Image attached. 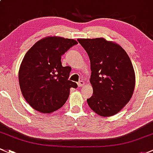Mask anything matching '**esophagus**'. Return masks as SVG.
Instances as JSON below:
<instances>
[{"label": "esophagus", "mask_w": 153, "mask_h": 153, "mask_svg": "<svg viewBox=\"0 0 153 153\" xmlns=\"http://www.w3.org/2000/svg\"><path fill=\"white\" fill-rule=\"evenodd\" d=\"M77 85H78L79 87H82V86L85 85V82H84V81H82V80H81V81L78 82V83H77Z\"/></svg>", "instance_id": "1"}]
</instances>
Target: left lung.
Instances as JSON below:
<instances>
[{
    "mask_svg": "<svg viewBox=\"0 0 153 153\" xmlns=\"http://www.w3.org/2000/svg\"><path fill=\"white\" fill-rule=\"evenodd\" d=\"M91 62L93 95L90 108L102 116L119 113L132 97L135 76L130 57L123 48L104 38L78 39Z\"/></svg>",
    "mask_w": 153,
    "mask_h": 153,
    "instance_id": "obj_1",
    "label": "left lung"
}]
</instances>
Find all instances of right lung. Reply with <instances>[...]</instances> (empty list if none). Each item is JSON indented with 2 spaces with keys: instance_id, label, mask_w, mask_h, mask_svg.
Segmentation results:
<instances>
[{
  "instance_id": "right-lung-1",
  "label": "right lung",
  "mask_w": 153,
  "mask_h": 153,
  "mask_svg": "<svg viewBox=\"0 0 153 153\" xmlns=\"http://www.w3.org/2000/svg\"><path fill=\"white\" fill-rule=\"evenodd\" d=\"M78 43L73 39L48 37L36 42L25 54L19 69L22 94L31 108L50 113L63 106L71 88L76 82L68 80L71 68L63 67L61 56Z\"/></svg>"
}]
</instances>
